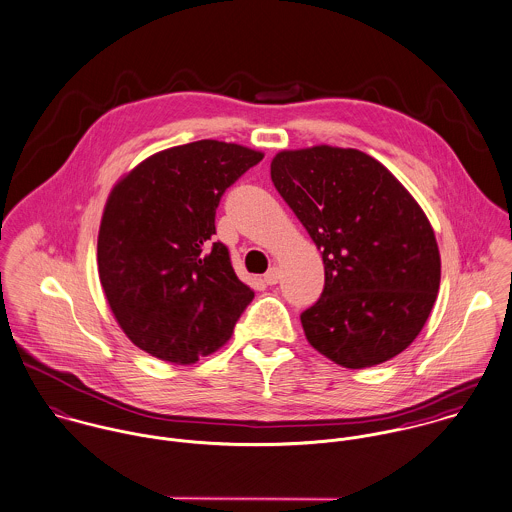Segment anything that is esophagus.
<instances>
[{"label": "esophagus", "mask_w": 512, "mask_h": 512, "mask_svg": "<svg viewBox=\"0 0 512 512\" xmlns=\"http://www.w3.org/2000/svg\"><path fill=\"white\" fill-rule=\"evenodd\" d=\"M279 279H281V271H279L277 267H271V269L265 273V277H263V281H265L267 285H277Z\"/></svg>", "instance_id": "34e87169"}]
</instances>
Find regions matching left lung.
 <instances>
[{
  "mask_svg": "<svg viewBox=\"0 0 512 512\" xmlns=\"http://www.w3.org/2000/svg\"><path fill=\"white\" fill-rule=\"evenodd\" d=\"M271 180L324 263V291L301 314L308 344L350 370L404 352L441 281L439 247L421 205L384 164L354 148L281 150Z\"/></svg>",
  "mask_w": 512,
  "mask_h": 512,
  "instance_id": "obj_1",
  "label": "left lung"
}]
</instances>
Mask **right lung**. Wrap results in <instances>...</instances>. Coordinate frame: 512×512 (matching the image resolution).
Wrapping results in <instances>:
<instances>
[{"label": "right lung", "instance_id": "1", "mask_svg": "<svg viewBox=\"0 0 512 512\" xmlns=\"http://www.w3.org/2000/svg\"><path fill=\"white\" fill-rule=\"evenodd\" d=\"M263 152L198 140L156 152L124 174L104 205L97 263L104 297L140 350L196 364L219 350L253 301L223 243H211L223 192Z\"/></svg>", "mask_w": 512, "mask_h": 512}]
</instances>
